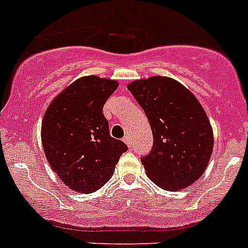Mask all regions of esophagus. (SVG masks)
<instances>
[{"label":"esophagus","mask_w":248,"mask_h":248,"mask_svg":"<svg viewBox=\"0 0 248 248\" xmlns=\"http://www.w3.org/2000/svg\"><path fill=\"white\" fill-rule=\"evenodd\" d=\"M123 141H124V143H125L126 145L129 146V148H130V146H131V141H130V137H129V135H125V137L123 138Z\"/></svg>","instance_id":"1"}]
</instances>
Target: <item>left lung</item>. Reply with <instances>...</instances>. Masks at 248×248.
<instances>
[{
  "label": "left lung",
  "mask_w": 248,
  "mask_h": 248,
  "mask_svg": "<svg viewBox=\"0 0 248 248\" xmlns=\"http://www.w3.org/2000/svg\"><path fill=\"white\" fill-rule=\"evenodd\" d=\"M128 89L145 111L154 137L151 151L141 157L150 180L166 191L199 180L214 149L212 126L200 102L169 77L133 80Z\"/></svg>",
  "instance_id": "8db88e82"
}]
</instances>
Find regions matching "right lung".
Masks as SVG:
<instances>
[{"instance_id":"add662e5","label":"right lung","mask_w":248,"mask_h":248,"mask_svg":"<svg viewBox=\"0 0 248 248\" xmlns=\"http://www.w3.org/2000/svg\"><path fill=\"white\" fill-rule=\"evenodd\" d=\"M114 79L78 78L48 105L41 139L50 169L76 192L91 194L108 183L128 146L109 134L103 105L118 88Z\"/></svg>"}]
</instances>
